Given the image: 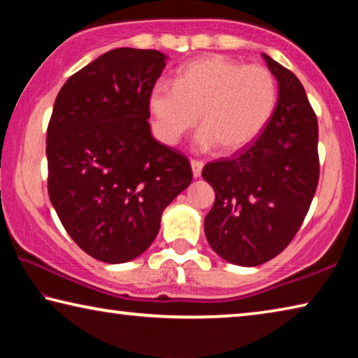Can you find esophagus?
<instances>
[{
	"label": "esophagus",
	"mask_w": 358,
	"mask_h": 358,
	"mask_svg": "<svg viewBox=\"0 0 358 358\" xmlns=\"http://www.w3.org/2000/svg\"><path fill=\"white\" fill-rule=\"evenodd\" d=\"M191 169H192V175L194 178H199L202 175V169H203V162L197 161V159H191Z\"/></svg>",
	"instance_id": "1"
}]
</instances>
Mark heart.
Returning <instances> with one entry per match:
<instances>
[{"label": "heart", "instance_id": "1", "mask_svg": "<svg viewBox=\"0 0 358 358\" xmlns=\"http://www.w3.org/2000/svg\"><path fill=\"white\" fill-rule=\"evenodd\" d=\"M278 85L260 64H243L221 55L192 59L177 71L175 82H156L148 108L156 134L167 145L180 142L197 123L202 150L220 145L224 153L246 148L273 117Z\"/></svg>", "mask_w": 358, "mask_h": 358}]
</instances>
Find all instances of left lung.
Segmentation results:
<instances>
[{
    "instance_id": "8db88e82",
    "label": "left lung",
    "mask_w": 358,
    "mask_h": 358,
    "mask_svg": "<svg viewBox=\"0 0 358 358\" xmlns=\"http://www.w3.org/2000/svg\"><path fill=\"white\" fill-rule=\"evenodd\" d=\"M278 82L273 117L240 155L210 162L215 189L205 237L217 256L240 266L276 257L295 237L319 181L317 118L292 72L262 53Z\"/></svg>"
}]
</instances>
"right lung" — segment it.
<instances>
[{"label":"right lung","instance_id":"add662e5","mask_svg":"<svg viewBox=\"0 0 358 358\" xmlns=\"http://www.w3.org/2000/svg\"><path fill=\"white\" fill-rule=\"evenodd\" d=\"M157 50L121 47L63 85L47 128L48 197L71 238L107 264L153 243L162 211L189 186V161L151 134L148 94L166 68Z\"/></svg>","mask_w":358,"mask_h":358}]
</instances>
